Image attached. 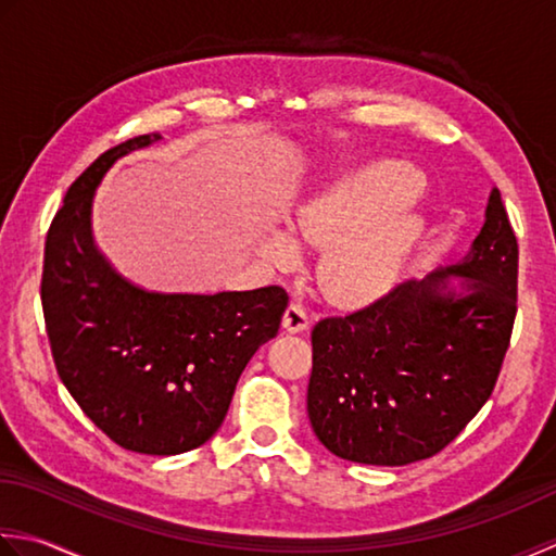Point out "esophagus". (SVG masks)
<instances>
[{"label":"esophagus","instance_id":"34e87169","mask_svg":"<svg viewBox=\"0 0 556 556\" xmlns=\"http://www.w3.org/2000/svg\"><path fill=\"white\" fill-rule=\"evenodd\" d=\"M282 328L288 333H302L309 328V312L302 302H290V307L286 309V316H282Z\"/></svg>","mask_w":556,"mask_h":556}]
</instances>
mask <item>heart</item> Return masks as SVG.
Masks as SVG:
<instances>
[{
    "label": "heart",
    "instance_id": "b5f03b06",
    "mask_svg": "<svg viewBox=\"0 0 556 556\" xmlns=\"http://www.w3.org/2000/svg\"><path fill=\"white\" fill-rule=\"evenodd\" d=\"M420 191L417 169L389 163L343 179L298 213L294 232L304 242L331 244L321 280L333 300L357 304L389 288L417 235L410 206ZM266 254L280 266L298 256L286 235L270 237Z\"/></svg>",
    "mask_w": 556,
    "mask_h": 556
}]
</instances>
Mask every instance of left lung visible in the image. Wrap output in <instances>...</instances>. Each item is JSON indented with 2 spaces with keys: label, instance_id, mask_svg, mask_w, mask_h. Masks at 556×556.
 <instances>
[{
  "label": "left lung",
  "instance_id": "left-lung-1",
  "mask_svg": "<svg viewBox=\"0 0 556 556\" xmlns=\"http://www.w3.org/2000/svg\"><path fill=\"white\" fill-rule=\"evenodd\" d=\"M466 277L458 289L450 276ZM518 309V242L500 189L460 264L403 280L312 328L307 413L338 458L407 466L444 451L490 401Z\"/></svg>",
  "mask_w": 556,
  "mask_h": 556
}]
</instances>
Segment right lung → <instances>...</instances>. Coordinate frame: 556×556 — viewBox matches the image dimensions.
Segmentation results:
<instances>
[{
	"mask_svg": "<svg viewBox=\"0 0 556 556\" xmlns=\"http://www.w3.org/2000/svg\"><path fill=\"white\" fill-rule=\"evenodd\" d=\"M157 139L131 136L78 175L45 240L40 298L56 374L88 420L122 448L175 456L218 432L247 362L278 336L290 298L280 286L146 292L96 252L98 182L117 157Z\"/></svg>",
	"mask_w": 556,
	"mask_h": 556,
	"instance_id": "add662e5",
	"label": "right lung"
}]
</instances>
